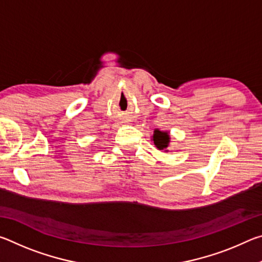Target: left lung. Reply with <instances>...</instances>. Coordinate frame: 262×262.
Returning a JSON list of instances; mask_svg holds the SVG:
<instances>
[{"label":"left lung","mask_w":262,"mask_h":262,"mask_svg":"<svg viewBox=\"0 0 262 262\" xmlns=\"http://www.w3.org/2000/svg\"><path fill=\"white\" fill-rule=\"evenodd\" d=\"M170 133L167 130H161L156 128L154 130V134L151 136V141L154 142L155 147L158 150H164V152H167V147L170 144Z\"/></svg>","instance_id":"8db88e82"}]
</instances>
